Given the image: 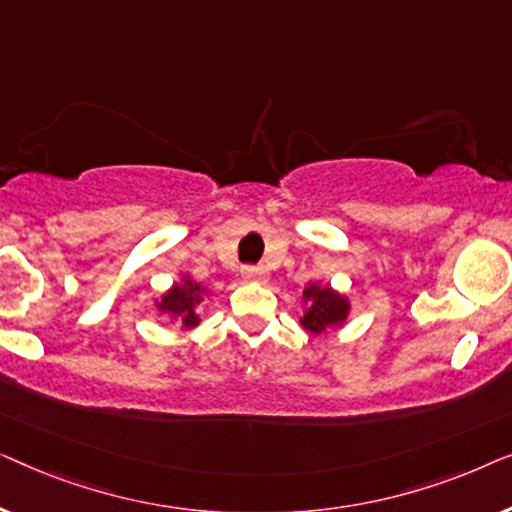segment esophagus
Instances as JSON below:
<instances>
[{
    "instance_id": "esophagus-1",
    "label": "esophagus",
    "mask_w": 512,
    "mask_h": 512,
    "mask_svg": "<svg viewBox=\"0 0 512 512\" xmlns=\"http://www.w3.org/2000/svg\"><path fill=\"white\" fill-rule=\"evenodd\" d=\"M242 277L247 279V282L265 284L268 282V270H265L263 265H247V268H242Z\"/></svg>"
}]
</instances>
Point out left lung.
<instances>
[{"mask_svg":"<svg viewBox=\"0 0 512 512\" xmlns=\"http://www.w3.org/2000/svg\"><path fill=\"white\" fill-rule=\"evenodd\" d=\"M303 317L300 326L310 335H324L326 331H335L349 321L352 314V300L347 293H340L331 284H321L314 279L303 289Z\"/></svg>","mask_w":512,"mask_h":512,"instance_id":"8db88e82","label":"left lung"}]
</instances>
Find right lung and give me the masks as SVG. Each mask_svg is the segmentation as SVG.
<instances>
[{"mask_svg":"<svg viewBox=\"0 0 512 512\" xmlns=\"http://www.w3.org/2000/svg\"><path fill=\"white\" fill-rule=\"evenodd\" d=\"M212 296L207 286H202L191 277V272H181L177 282L170 289L153 300V307L172 321L179 324L181 331H191L200 324L198 307L205 303V298Z\"/></svg>","mask_w":512,"mask_h":512,"instance_id":"right-lung-1","label":"right lung"}]
</instances>
